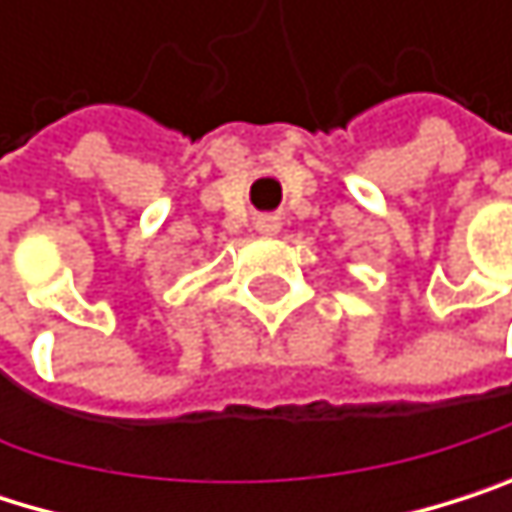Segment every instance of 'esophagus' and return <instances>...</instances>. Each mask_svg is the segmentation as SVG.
<instances>
[{"label": "esophagus", "instance_id": "obj_1", "mask_svg": "<svg viewBox=\"0 0 512 512\" xmlns=\"http://www.w3.org/2000/svg\"><path fill=\"white\" fill-rule=\"evenodd\" d=\"M280 226H283L280 217H259V220H256V229H259L262 235H277Z\"/></svg>", "mask_w": 512, "mask_h": 512}]
</instances>
